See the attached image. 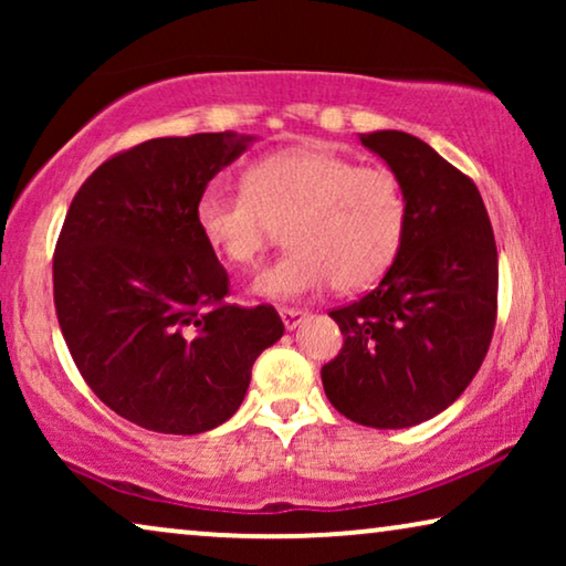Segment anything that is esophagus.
Segmentation results:
<instances>
[{"instance_id":"esophagus-1","label":"esophagus","mask_w":566,"mask_h":566,"mask_svg":"<svg viewBox=\"0 0 566 566\" xmlns=\"http://www.w3.org/2000/svg\"><path fill=\"white\" fill-rule=\"evenodd\" d=\"M281 319H283V324H285V329H296L298 324L306 319V312H304V308L283 306V308H281Z\"/></svg>"}]
</instances>
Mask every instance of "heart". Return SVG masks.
Wrapping results in <instances>:
<instances>
[{
    "label": "heart",
    "mask_w": 566,
    "mask_h": 566,
    "mask_svg": "<svg viewBox=\"0 0 566 566\" xmlns=\"http://www.w3.org/2000/svg\"><path fill=\"white\" fill-rule=\"evenodd\" d=\"M206 244L234 268H254L289 223L291 250L262 270L254 291L301 298L335 285L366 289L397 258L407 229V196L384 165H358L329 146H296L260 159L244 190L211 182L196 203Z\"/></svg>",
    "instance_id": "b5f03b06"
}]
</instances>
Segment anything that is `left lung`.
Listing matches in <instances>:
<instances>
[{
	"mask_svg": "<svg viewBox=\"0 0 566 566\" xmlns=\"http://www.w3.org/2000/svg\"><path fill=\"white\" fill-rule=\"evenodd\" d=\"M399 177L407 229L384 281L332 308L343 350L322 366L347 420L412 428L461 397L497 322V244L474 180L405 130L360 134Z\"/></svg>",
	"mask_w": 566,
	"mask_h": 566,
	"instance_id": "1",
	"label": "left lung"
}]
</instances>
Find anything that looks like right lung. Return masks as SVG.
I'll use <instances>...</instances> for the list:
<instances>
[{
  "label": "right lung",
  "mask_w": 566,
  "mask_h": 566,
  "mask_svg": "<svg viewBox=\"0 0 566 566\" xmlns=\"http://www.w3.org/2000/svg\"><path fill=\"white\" fill-rule=\"evenodd\" d=\"M252 136L151 138L92 172L53 252V304L80 374L115 415L196 436L242 405L258 355L283 337L273 306L227 304L229 273L196 203Z\"/></svg>",
  "instance_id": "add662e5"
}]
</instances>
